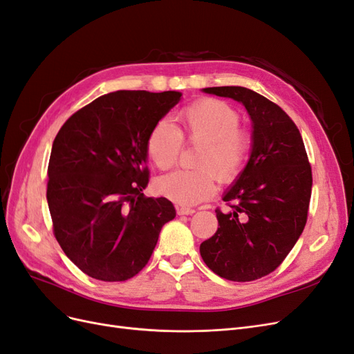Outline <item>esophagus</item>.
<instances>
[{
  "instance_id": "34e87169",
  "label": "esophagus",
  "mask_w": 354,
  "mask_h": 354,
  "mask_svg": "<svg viewBox=\"0 0 354 354\" xmlns=\"http://www.w3.org/2000/svg\"><path fill=\"white\" fill-rule=\"evenodd\" d=\"M195 209L192 208H186V207H177V214L178 216H190V214H194Z\"/></svg>"
}]
</instances>
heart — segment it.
Instances as JSON below:
<instances>
[{
	"label": "heart",
	"instance_id": "heart-1",
	"mask_svg": "<svg viewBox=\"0 0 354 354\" xmlns=\"http://www.w3.org/2000/svg\"><path fill=\"white\" fill-rule=\"evenodd\" d=\"M183 131L167 118L159 120L147 134L146 152L159 168L173 167L183 149V137L190 143H202L196 169H177L156 181L162 196L178 205H196L216 192L217 178L230 183L248 162L252 138L241 127L239 112L218 99H202L180 112Z\"/></svg>",
	"mask_w": 354,
	"mask_h": 354
}]
</instances>
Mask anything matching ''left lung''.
<instances>
[{
	"label": "left lung",
	"instance_id": "left-lung-1",
	"mask_svg": "<svg viewBox=\"0 0 354 354\" xmlns=\"http://www.w3.org/2000/svg\"><path fill=\"white\" fill-rule=\"evenodd\" d=\"M203 91L245 106L252 120V151L236 183L223 196L230 211L216 209L218 229L199 251L220 277L251 282L274 272L303 233L312 167L297 125L276 103L245 87Z\"/></svg>",
	"mask_w": 354,
	"mask_h": 354
}]
</instances>
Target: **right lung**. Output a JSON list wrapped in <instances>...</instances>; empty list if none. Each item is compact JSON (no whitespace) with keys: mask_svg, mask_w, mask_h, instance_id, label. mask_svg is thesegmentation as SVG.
<instances>
[{"mask_svg":"<svg viewBox=\"0 0 354 354\" xmlns=\"http://www.w3.org/2000/svg\"><path fill=\"white\" fill-rule=\"evenodd\" d=\"M181 93L120 90L100 95L62 125L48 162L53 233L68 259L104 282L131 279L159 232L176 217L167 198H147L146 140Z\"/></svg>","mask_w":354,"mask_h":354,"instance_id":"add662e5","label":"right lung"}]
</instances>
